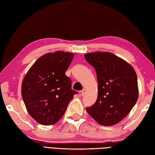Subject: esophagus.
<instances>
[{
	"mask_svg": "<svg viewBox=\"0 0 155 155\" xmlns=\"http://www.w3.org/2000/svg\"><path fill=\"white\" fill-rule=\"evenodd\" d=\"M81 95H82V96L84 97V95L86 94V90H85V89H83V91H81Z\"/></svg>",
	"mask_w": 155,
	"mask_h": 155,
	"instance_id": "34e87169",
	"label": "esophagus"
}]
</instances>
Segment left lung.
Returning a JSON list of instances; mask_svg holds the SVG:
<instances>
[{"label": "left lung", "mask_w": 155, "mask_h": 155, "mask_svg": "<svg viewBox=\"0 0 155 155\" xmlns=\"http://www.w3.org/2000/svg\"><path fill=\"white\" fill-rule=\"evenodd\" d=\"M94 68L98 97L87 113L98 123L110 126L119 123L136 104L139 97L137 77L131 65L108 52L84 54Z\"/></svg>", "instance_id": "8db88e82"}]
</instances>
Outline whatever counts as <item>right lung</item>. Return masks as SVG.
Masks as SVG:
<instances>
[{"instance_id":"right-lung-1","label":"right lung","mask_w":155,"mask_h":155,"mask_svg":"<svg viewBox=\"0 0 155 155\" xmlns=\"http://www.w3.org/2000/svg\"><path fill=\"white\" fill-rule=\"evenodd\" d=\"M74 54L57 51L37 59L22 83V97L31 116L43 125L57 123L77 91L65 74Z\"/></svg>"}]
</instances>
